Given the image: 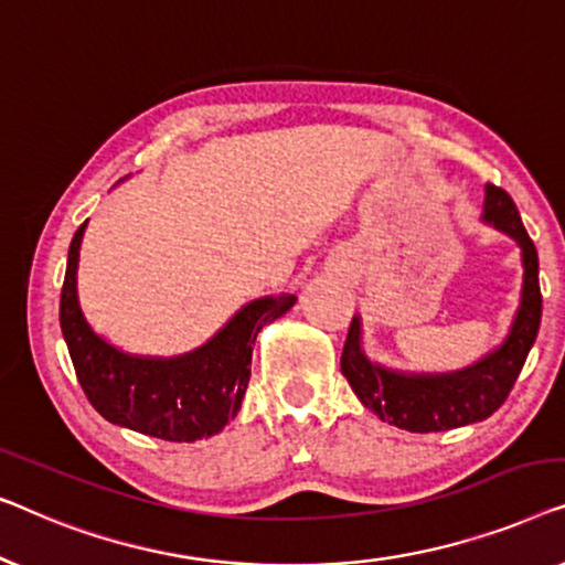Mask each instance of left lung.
<instances>
[{
  "label": "left lung",
  "instance_id": "obj_1",
  "mask_svg": "<svg viewBox=\"0 0 565 565\" xmlns=\"http://www.w3.org/2000/svg\"><path fill=\"white\" fill-rule=\"evenodd\" d=\"M483 220L512 235L522 248L524 284L522 301L514 317L512 332L504 345L489 353L471 369L443 376H404V373L381 369L361 351V322L353 317L340 355V371L359 394L363 407L388 425L409 433H440L481 423L502 407L518 381L532 343L537 338L543 317V294L537 281V250L532 245L512 196L502 186L487 184Z\"/></svg>",
  "mask_w": 565,
  "mask_h": 565
}]
</instances>
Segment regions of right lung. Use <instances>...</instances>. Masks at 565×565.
Masks as SVG:
<instances>
[{
    "label": "right lung",
    "instance_id": "add662e5",
    "mask_svg": "<svg viewBox=\"0 0 565 565\" xmlns=\"http://www.w3.org/2000/svg\"><path fill=\"white\" fill-rule=\"evenodd\" d=\"M76 230L61 289V330L86 399L109 423L171 443H194L220 433L237 415L248 388L253 343L297 297L284 294L245 305L210 343L179 359H140L105 343L86 324L76 297Z\"/></svg>",
    "mask_w": 565,
    "mask_h": 565
}]
</instances>
